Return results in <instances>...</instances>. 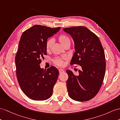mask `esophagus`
<instances>
[{
	"label": "esophagus",
	"instance_id": "34e87169",
	"mask_svg": "<svg viewBox=\"0 0 120 120\" xmlns=\"http://www.w3.org/2000/svg\"><path fill=\"white\" fill-rule=\"evenodd\" d=\"M58 71H59V72H60V73H63V72H64V70H63V69H60L59 70H58Z\"/></svg>",
	"mask_w": 120,
	"mask_h": 120
}]
</instances>
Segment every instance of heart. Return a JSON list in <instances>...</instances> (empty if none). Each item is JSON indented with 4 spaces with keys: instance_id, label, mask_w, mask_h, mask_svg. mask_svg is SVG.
<instances>
[{
    "instance_id": "b5f03b06",
    "label": "heart",
    "mask_w": 120,
    "mask_h": 120,
    "mask_svg": "<svg viewBox=\"0 0 120 120\" xmlns=\"http://www.w3.org/2000/svg\"><path fill=\"white\" fill-rule=\"evenodd\" d=\"M57 40L60 45L64 47L67 46H70L71 44V39L66 34H62L58 36L57 37ZM53 41L51 39H49L46 41L45 43V48L47 52L50 51L52 46L53 45ZM64 58H62L58 57H55L52 60L53 62L55 65L60 67H62L64 65Z\"/></svg>"
}]
</instances>
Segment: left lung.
<instances>
[{
  "label": "left lung",
  "instance_id": "1",
  "mask_svg": "<svg viewBox=\"0 0 120 120\" xmlns=\"http://www.w3.org/2000/svg\"><path fill=\"white\" fill-rule=\"evenodd\" d=\"M75 43L70 65L81 67L76 76L67 70V86L70 97L78 101H86L94 98L100 90L106 68L105 56L99 38L85 26L65 28Z\"/></svg>",
  "mask_w": 120,
  "mask_h": 120
}]
</instances>
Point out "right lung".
<instances>
[{"instance_id": "right-lung-1", "label": "right lung", "mask_w": 120, "mask_h": 120, "mask_svg": "<svg viewBox=\"0 0 120 120\" xmlns=\"http://www.w3.org/2000/svg\"><path fill=\"white\" fill-rule=\"evenodd\" d=\"M60 29L34 25L20 38L15 56L16 76L23 92L33 100H45L52 95L59 72L53 66L47 70L41 69L40 64L43 55H47L46 41Z\"/></svg>"}]
</instances>
